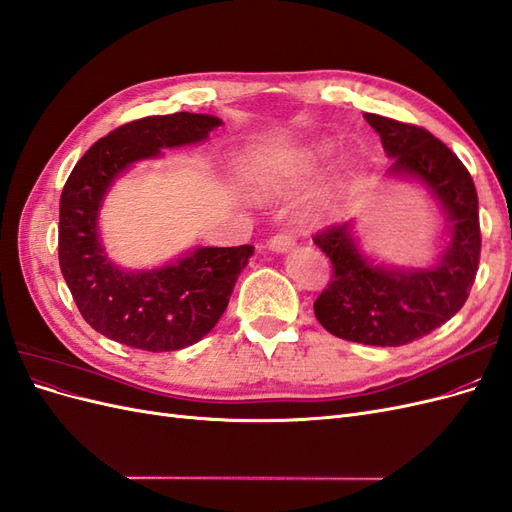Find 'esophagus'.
Listing matches in <instances>:
<instances>
[{
  "label": "esophagus",
  "mask_w": 512,
  "mask_h": 512,
  "mask_svg": "<svg viewBox=\"0 0 512 512\" xmlns=\"http://www.w3.org/2000/svg\"><path fill=\"white\" fill-rule=\"evenodd\" d=\"M269 250L271 252H277V254H284V252H290L294 247V239L290 235H275L267 241Z\"/></svg>",
  "instance_id": "1"
}]
</instances>
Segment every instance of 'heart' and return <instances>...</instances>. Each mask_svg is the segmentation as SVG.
Returning a JSON list of instances; mask_svg holds the SVG:
<instances>
[{"instance_id":"obj_1","label":"heart","mask_w":512,"mask_h":512,"mask_svg":"<svg viewBox=\"0 0 512 512\" xmlns=\"http://www.w3.org/2000/svg\"><path fill=\"white\" fill-rule=\"evenodd\" d=\"M333 153V143L327 138H314L297 147H275L265 151H250L245 156V173L258 192H277L297 183L327 162ZM331 198L322 196L316 203L307 205V218L331 211Z\"/></svg>"}]
</instances>
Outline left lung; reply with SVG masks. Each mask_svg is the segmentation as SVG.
Masks as SVG:
<instances>
[{"label": "left lung", "mask_w": 512, "mask_h": 512, "mask_svg": "<svg viewBox=\"0 0 512 512\" xmlns=\"http://www.w3.org/2000/svg\"><path fill=\"white\" fill-rule=\"evenodd\" d=\"M363 117L391 158L386 179L410 181L438 203L446 245L427 265L397 267L365 252L356 220L331 226L314 239L333 265L314 314L348 342L404 346L442 327L468 299L480 258L478 196L466 166L436 136L374 113Z\"/></svg>", "instance_id": "8db88e82"}]
</instances>
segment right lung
I'll use <instances>...</instances> for the list:
<instances>
[{
	"instance_id": "obj_1",
	"label": "right lung",
	"mask_w": 512,
	"mask_h": 512,
	"mask_svg": "<svg viewBox=\"0 0 512 512\" xmlns=\"http://www.w3.org/2000/svg\"><path fill=\"white\" fill-rule=\"evenodd\" d=\"M220 117L175 113L117 128L70 173L59 200V267L91 329L123 346L168 352L200 342L230 301L254 247H192L153 269L119 267L106 252L100 211L115 181L162 149L203 145Z\"/></svg>"
}]
</instances>
